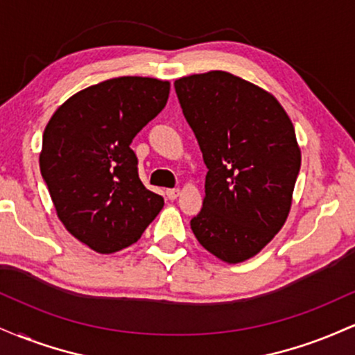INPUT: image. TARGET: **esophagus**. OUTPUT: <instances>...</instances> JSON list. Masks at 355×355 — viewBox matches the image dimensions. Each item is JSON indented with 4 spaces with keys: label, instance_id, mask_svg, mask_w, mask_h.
Instances as JSON below:
<instances>
[{
    "label": "esophagus",
    "instance_id": "esophagus-1",
    "mask_svg": "<svg viewBox=\"0 0 355 355\" xmlns=\"http://www.w3.org/2000/svg\"><path fill=\"white\" fill-rule=\"evenodd\" d=\"M178 195H180V190H178V189L166 190V198H168V200H175V198H177Z\"/></svg>",
    "mask_w": 355,
    "mask_h": 355
}]
</instances>
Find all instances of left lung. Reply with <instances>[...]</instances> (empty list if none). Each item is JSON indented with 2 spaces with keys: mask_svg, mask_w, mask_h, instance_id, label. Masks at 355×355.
Masks as SVG:
<instances>
[{
  "mask_svg": "<svg viewBox=\"0 0 355 355\" xmlns=\"http://www.w3.org/2000/svg\"><path fill=\"white\" fill-rule=\"evenodd\" d=\"M205 162V198L195 237L229 263L259 254L282 229L300 170V148L270 93L227 71L175 81Z\"/></svg>",
  "mask_w": 355,
  "mask_h": 355,
  "instance_id": "1",
  "label": "left lung"
}]
</instances>
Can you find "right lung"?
Returning <instances> with one entry per match:
<instances>
[{"label":"right lung","instance_id":"1","mask_svg":"<svg viewBox=\"0 0 355 355\" xmlns=\"http://www.w3.org/2000/svg\"><path fill=\"white\" fill-rule=\"evenodd\" d=\"M170 83L144 76L101 81L56 110L40 170L67 230L98 254L132 245L164 209L140 180L133 138L168 100Z\"/></svg>","mask_w":355,"mask_h":355}]
</instances>
